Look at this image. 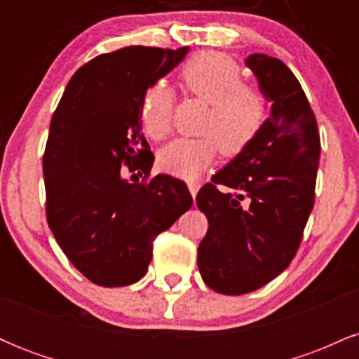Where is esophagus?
I'll return each instance as SVG.
<instances>
[{
    "label": "esophagus",
    "instance_id": "34e87169",
    "mask_svg": "<svg viewBox=\"0 0 359 359\" xmlns=\"http://www.w3.org/2000/svg\"><path fill=\"white\" fill-rule=\"evenodd\" d=\"M199 187L201 185L199 184H189V191H191V196L194 197V199H196V196H197V192H199Z\"/></svg>",
    "mask_w": 359,
    "mask_h": 359
}]
</instances>
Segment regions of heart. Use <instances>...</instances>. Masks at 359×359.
Segmentation results:
<instances>
[{
  "instance_id": "b5f03b06",
  "label": "heart",
  "mask_w": 359,
  "mask_h": 359,
  "mask_svg": "<svg viewBox=\"0 0 359 359\" xmlns=\"http://www.w3.org/2000/svg\"><path fill=\"white\" fill-rule=\"evenodd\" d=\"M180 81L194 96L209 102L204 137L177 138L158 154L167 174L196 180L222 151L243 154L258 137L269 114V101L255 86L243 82L241 65L217 52H201L180 67ZM175 97L165 82H155L142 97V126L147 137L163 140L170 133Z\"/></svg>"
}]
</instances>
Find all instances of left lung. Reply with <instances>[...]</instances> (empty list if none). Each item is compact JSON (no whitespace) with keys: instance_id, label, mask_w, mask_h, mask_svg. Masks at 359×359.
Returning a JSON list of instances; mask_svg holds the SVG:
<instances>
[{"instance_id":"8db88e82","label":"left lung","mask_w":359,"mask_h":359,"mask_svg":"<svg viewBox=\"0 0 359 359\" xmlns=\"http://www.w3.org/2000/svg\"><path fill=\"white\" fill-rule=\"evenodd\" d=\"M246 65L271 114L196 199L209 222L197 266L205 285L226 295L257 290L290 265L314 208L320 156L316 114L297 77L266 53H253Z\"/></svg>"}]
</instances>
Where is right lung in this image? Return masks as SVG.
Here are the masks:
<instances>
[{
	"instance_id": "obj_1",
	"label": "right lung",
	"mask_w": 359,
	"mask_h": 359,
	"mask_svg": "<svg viewBox=\"0 0 359 359\" xmlns=\"http://www.w3.org/2000/svg\"><path fill=\"white\" fill-rule=\"evenodd\" d=\"M187 50L135 45L94 57L71 77L52 116L43 154L48 228L96 285L138 282L155 238L192 205L182 180H146L154 154L140 121L145 90ZM126 171L146 177L130 184Z\"/></svg>"
}]
</instances>
